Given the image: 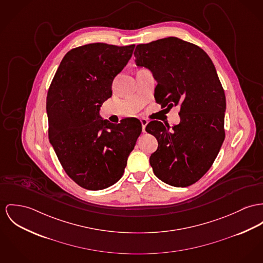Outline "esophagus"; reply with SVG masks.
<instances>
[{
  "instance_id": "esophagus-1",
  "label": "esophagus",
  "mask_w": 263,
  "mask_h": 263,
  "mask_svg": "<svg viewBox=\"0 0 263 263\" xmlns=\"http://www.w3.org/2000/svg\"><path fill=\"white\" fill-rule=\"evenodd\" d=\"M140 122H141L142 124V131H143V132H145V128H146V125L148 124V120H147V119H145V118H141V119H140Z\"/></svg>"
}]
</instances>
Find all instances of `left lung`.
Wrapping results in <instances>:
<instances>
[{
    "label": "left lung",
    "mask_w": 263,
    "mask_h": 263,
    "mask_svg": "<svg viewBox=\"0 0 263 263\" xmlns=\"http://www.w3.org/2000/svg\"><path fill=\"white\" fill-rule=\"evenodd\" d=\"M134 56L157 82L156 101L181 106L180 123L171 131L161 122L146 126L158 141L150 165L166 184L189 186L209 170L225 137L226 99L216 69L201 48L176 37L137 45Z\"/></svg>",
    "instance_id": "8db88e82"
}]
</instances>
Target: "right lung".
I'll list each match as a JSON object with an SVG mask.
<instances>
[{"mask_svg":"<svg viewBox=\"0 0 263 263\" xmlns=\"http://www.w3.org/2000/svg\"><path fill=\"white\" fill-rule=\"evenodd\" d=\"M134 47L94 43L72 49L50 85L49 140L68 176L83 188L101 190L118 181L141 134L136 118L113 124L99 114Z\"/></svg>","mask_w":263,"mask_h":263,"instance_id":"add662e5","label":"right lung"}]
</instances>
